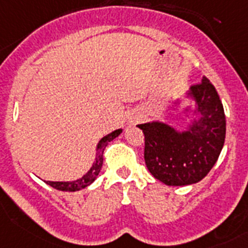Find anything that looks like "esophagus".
Wrapping results in <instances>:
<instances>
[{"mask_svg":"<svg viewBox=\"0 0 248 248\" xmlns=\"http://www.w3.org/2000/svg\"><path fill=\"white\" fill-rule=\"evenodd\" d=\"M136 122H139V121H138V120H136V121H134V124H136Z\"/></svg>","mask_w":248,"mask_h":248,"instance_id":"esophagus-1","label":"esophagus"}]
</instances>
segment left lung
Returning <instances> with one entry per match:
<instances>
[{"instance_id":"8db88e82","label":"left lung","mask_w":248,"mask_h":248,"mask_svg":"<svg viewBox=\"0 0 248 248\" xmlns=\"http://www.w3.org/2000/svg\"><path fill=\"white\" fill-rule=\"evenodd\" d=\"M187 100L186 106L183 100ZM177 118L186 121L177 130L163 121L138 124L145 135V164L168 186L200 182L214 167L225 140V114L214 85L202 78L183 98L173 102ZM180 113H178V110Z\"/></svg>"}]
</instances>
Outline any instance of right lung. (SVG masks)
Instances as JSON below:
<instances>
[{"instance_id":"right-lung-1","label":"right lung","mask_w":248,"mask_h":248,"mask_svg":"<svg viewBox=\"0 0 248 248\" xmlns=\"http://www.w3.org/2000/svg\"><path fill=\"white\" fill-rule=\"evenodd\" d=\"M122 128H118V130L112 131L110 134L106 135L104 138H102L99 140V142L96 144L95 149V159L93 162L90 170L84 174L82 177L78 178L75 181H44V182L52 186L56 190L60 191H71V192H75V191H80L82 188H85L89 185H92L94 181L96 180V177L99 174L100 170H102V166H103V153L106 150V148L108 146L112 140H114L116 138H118L121 134H122Z\"/></svg>"}]
</instances>
